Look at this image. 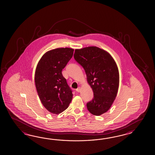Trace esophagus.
Wrapping results in <instances>:
<instances>
[{
    "mask_svg": "<svg viewBox=\"0 0 155 155\" xmlns=\"http://www.w3.org/2000/svg\"><path fill=\"white\" fill-rule=\"evenodd\" d=\"M76 91L78 92H80V91H81V88H80V87H78V88H77V89H76Z\"/></svg>",
    "mask_w": 155,
    "mask_h": 155,
    "instance_id": "34e87169",
    "label": "esophagus"
}]
</instances>
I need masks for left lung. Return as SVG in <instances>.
I'll return each mask as SVG.
<instances>
[{
    "instance_id": "1",
    "label": "left lung",
    "mask_w": 155,
    "mask_h": 155,
    "mask_svg": "<svg viewBox=\"0 0 155 155\" xmlns=\"http://www.w3.org/2000/svg\"><path fill=\"white\" fill-rule=\"evenodd\" d=\"M74 58L84 68L94 92L86 106L90 113L100 116L110 108L117 96L119 72L110 54L97 47L75 50Z\"/></svg>"
}]
</instances>
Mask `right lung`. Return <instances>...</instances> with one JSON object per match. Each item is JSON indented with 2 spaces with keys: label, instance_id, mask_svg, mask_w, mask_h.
Returning a JSON list of instances; mask_svg holds the SVG:
<instances>
[{
  "label": "right lung",
  "instance_id": "1",
  "mask_svg": "<svg viewBox=\"0 0 155 155\" xmlns=\"http://www.w3.org/2000/svg\"><path fill=\"white\" fill-rule=\"evenodd\" d=\"M74 50L59 48L47 52L39 61L35 83L42 104L51 113L63 112L71 103L73 94L62 71L73 54Z\"/></svg>",
  "mask_w": 155,
  "mask_h": 155
}]
</instances>
